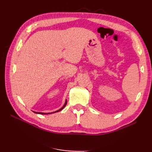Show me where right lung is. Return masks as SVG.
Returning a JSON list of instances; mask_svg holds the SVG:
<instances>
[{"mask_svg": "<svg viewBox=\"0 0 152 152\" xmlns=\"http://www.w3.org/2000/svg\"><path fill=\"white\" fill-rule=\"evenodd\" d=\"M66 102H67V101L66 100L65 101V102H64V105H63V106L61 108H60L59 110H57V111H55V112H49V113H44V112H34V111H33V112H34V113H36V114H52V113H56V112H59V111H61V110H62L64 108V106H65L66 105Z\"/></svg>", "mask_w": 152, "mask_h": 152, "instance_id": "1", "label": "right lung"}]
</instances>
